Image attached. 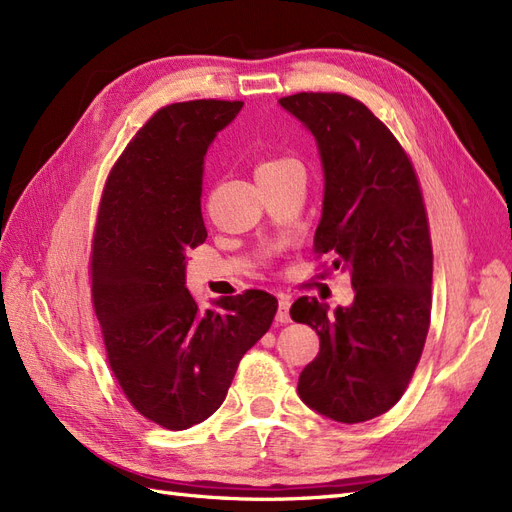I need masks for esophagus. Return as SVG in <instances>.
<instances>
[{
    "mask_svg": "<svg viewBox=\"0 0 512 512\" xmlns=\"http://www.w3.org/2000/svg\"><path fill=\"white\" fill-rule=\"evenodd\" d=\"M275 320L280 322V324L290 322V299H288V297H280V301H277Z\"/></svg>",
    "mask_w": 512,
    "mask_h": 512,
    "instance_id": "esophagus-1",
    "label": "esophagus"
}]
</instances>
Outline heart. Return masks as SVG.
Wrapping results in <instances>:
<instances>
[{
    "label": "heart",
    "instance_id": "heart-1",
    "mask_svg": "<svg viewBox=\"0 0 512 512\" xmlns=\"http://www.w3.org/2000/svg\"><path fill=\"white\" fill-rule=\"evenodd\" d=\"M290 164H297L292 158H284V156H277V158H269L265 162H260L256 168V177L258 175H267V173H275V170H282Z\"/></svg>",
    "mask_w": 512,
    "mask_h": 512
}]
</instances>
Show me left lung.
<instances>
[{
	"instance_id": "left-lung-1",
	"label": "left lung",
	"mask_w": 512,
	"mask_h": 512,
	"mask_svg": "<svg viewBox=\"0 0 512 512\" xmlns=\"http://www.w3.org/2000/svg\"><path fill=\"white\" fill-rule=\"evenodd\" d=\"M280 104L320 151L324 200L314 252L348 269L354 288V303L335 314L318 299L292 303V320L320 337L297 391L337 423H363L397 404L425 348L433 252L421 183L404 147L363 102L301 91Z\"/></svg>"
}]
</instances>
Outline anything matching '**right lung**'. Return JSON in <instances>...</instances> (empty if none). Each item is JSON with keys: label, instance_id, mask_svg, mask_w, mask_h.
Instances as JSON below:
<instances>
[{"label": "right lung", "instance_id": "add662e5", "mask_svg": "<svg viewBox=\"0 0 512 512\" xmlns=\"http://www.w3.org/2000/svg\"><path fill=\"white\" fill-rule=\"evenodd\" d=\"M239 100L162 106L106 177L91 241V299L108 367L132 408L170 431L222 406L243 354L265 335L277 299L245 290L200 312L185 254L207 239L205 153Z\"/></svg>", "mask_w": 512, "mask_h": 512}]
</instances>
